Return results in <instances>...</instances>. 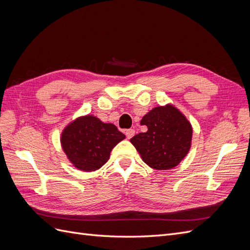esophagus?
<instances>
[{
    "label": "esophagus",
    "mask_w": 250,
    "mask_h": 250,
    "mask_svg": "<svg viewBox=\"0 0 250 250\" xmlns=\"http://www.w3.org/2000/svg\"><path fill=\"white\" fill-rule=\"evenodd\" d=\"M125 133H126L127 139H131V138L133 137V135H134L135 131H134V129H127Z\"/></svg>",
    "instance_id": "obj_1"
}]
</instances>
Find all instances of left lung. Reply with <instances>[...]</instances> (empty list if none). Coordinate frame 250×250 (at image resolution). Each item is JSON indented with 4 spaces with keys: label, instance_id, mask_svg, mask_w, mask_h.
<instances>
[{
    "label": "left lung",
    "instance_id": "8db88e82",
    "mask_svg": "<svg viewBox=\"0 0 250 250\" xmlns=\"http://www.w3.org/2000/svg\"><path fill=\"white\" fill-rule=\"evenodd\" d=\"M141 125L148 130L130 142L144 163L156 170L172 169L184 160L192 144V125L171 104L157 106L143 117Z\"/></svg>",
    "mask_w": 250,
    "mask_h": 250
}]
</instances>
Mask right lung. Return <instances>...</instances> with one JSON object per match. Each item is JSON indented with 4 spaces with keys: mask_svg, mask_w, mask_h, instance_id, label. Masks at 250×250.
<instances>
[{
    "mask_svg": "<svg viewBox=\"0 0 250 250\" xmlns=\"http://www.w3.org/2000/svg\"><path fill=\"white\" fill-rule=\"evenodd\" d=\"M124 139L125 135L113 124L87 115L74 120L64 128L60 143L75 168L92 172L109 160L113 147Z\"/></svg>",
    "mask_w": 250,
    "mask_h": 250,
    "instance_id": "right-lung-1",
    "label": "right lung"
}]
</instances>
